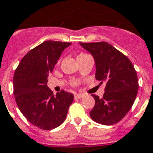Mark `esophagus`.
<instances>
[{
	"label": "esophagus",
	"mask_w": 153,
	"mask_h": 153,
	"mask_svg": "<svg viewBox=\"0 0 153 153\" xmlns=\"http://www.w3.org/2000/svg\"><path fill=\"white\" fill-rule=\"evenodd\" d=\"M83 96H84L83 94H75V95H74V99H75V100H78V99H81V98H82Z\"/></svg>",
	"instance_id": "34e87169"
}]
</instances>
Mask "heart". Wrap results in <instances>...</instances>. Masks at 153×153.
<instances>
[{
	"mask_svg": "<svg viewBox=\"0 0 153 153\" xmlns=\"http://www.w3.org/2000/svg\"><path fill=\"white\" fill-rule=\"evenodd\" d=\"M83 54H85V53H79V55L78 56H80V55H83Z\"/></svg>",
	"mask_w": 153,
	"mask_h": 153,
	"instance_id": "heart-1",
	"label": "heart"
}]
</instances>
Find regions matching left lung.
I'll list each match as a JSON object with an SVG mask.
<instances>
[{
  "label": "left lung",
  "mask_w": 153,
  "mask_h": 153,
  "mask_svg": "<svg viewBox=\"0 0 153 153\" xmlns=\"http://www.w3.org/2000/svg\"><path fill=\"white\" fill-rule=\"evenodd\" d=\"M79 44L95 58V79L101 83L106 82L102 98L92 95L95 104L90 115L103 125L118 123L131 108L138 92V78L133 64L108 42Z\"/></svg>",
  "instance_id": "left-lung-1"
}]
</instances>
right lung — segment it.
Returning <instances> with one entry per match:
<instances>
[{
  "instance_id": "obj_1",
  "label": "right lung",
  "mask_w": 153,
  "mask_h": 153,
  "mask_svg": "<svg viewBox=\"0 0 153 153\" xmlns=\"http://www.w3.org/2000/svg\"><path fill=\"white\" fill-rule=\"evenodd\" d=\"M71 42L45 41L25 54L13 76V95L27 120L43 130H51L66 120L74 95L62 90L56 95L47 87L62 52Z\"/></svg>"
}]
</instances>
